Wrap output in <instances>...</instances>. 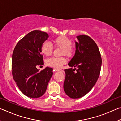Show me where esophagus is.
Returning a JSON list of instances; mask_svg holds the SVG:
<instances>
[{
    "instance_id": "34e87169",
    "label": "esophagus",
    "mask_w": 121,
    "mask_h": 121,
    "mask_svg": "<svg viewBox=\"0 0 121 121\" xmlns=\"http://www.w3.org/2000/svg\"><path fill=\"white\" fill-rule=\"evenodd\" d=\"M60 70H61L60 69L54 68V69H53V71H54V72H56V71H60Z\"/></svg>"
}]
</instances>
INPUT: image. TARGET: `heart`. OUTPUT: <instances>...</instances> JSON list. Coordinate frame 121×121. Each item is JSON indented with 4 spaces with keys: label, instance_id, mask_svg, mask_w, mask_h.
Masks as SVG:
<instances>
[{
    "label": "heart",
    "instance_id": "heart-1",
    "mask_svg": "<svg viewBox=\"0 0 121 121\" xmlns=\"http://www.w3.org/2000/svg\"><path fill=\"white\" fill-rule=\"evenodd\" d=\"M54 43L56 46L62 48L61 54L68 57H71L75 53V49L71 46L72 41L65 36H62L54 39ZM53 48L52 45L48 42H45L42 44L40 51L45 56H49L52 55ZM67 62V59L65 56L52 57L46 60V64L54 68H60Z\"/></svg>",
    "mask_w": 121,
    "mask_h": 121
}]
</instances>
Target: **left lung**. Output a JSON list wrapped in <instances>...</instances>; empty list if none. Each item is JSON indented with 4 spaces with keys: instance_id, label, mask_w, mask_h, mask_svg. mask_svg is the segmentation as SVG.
Instances as JSON below:
<instances>
[{
    "instance_id": "obj_1",
    "label": "left lung",
    "mask_w": 121,
    "mask_h": 121,
    "mask_svg": "<svg viewBox=\"0 0 121 121\" xmlns=\"http://www.w3.org/2000/svg\"><path fill=\"white\" fill-rule=\"evenodd\" d=\"M76 50L69 66L65 69L63 89L66 95L73 99L83 97L89 92L100 75L102 59L99 48L89 36L77 37ZM76 71H75V70Z\"/></svg>"
}]
</instances>
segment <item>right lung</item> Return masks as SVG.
<instances>
[{"mask_svg": "<svg viewBox=\"0 0 121 121\" xmlns=\"http://www.w3.org/2000/svg\"><path fill=\"white\" fill-rule=\"evenodd\" d=\"M48 37L46 32L35 30L20 39L14 49L12 75L20 91L28 97L37 98L43 95L53 73L50 67L40 71L37 68L44 65L40 48Z\"/></svg>", "mask_w": 121, "mask_h": 121, "instance_id": "add662e5", "label": "right lung"}]
</instances>
